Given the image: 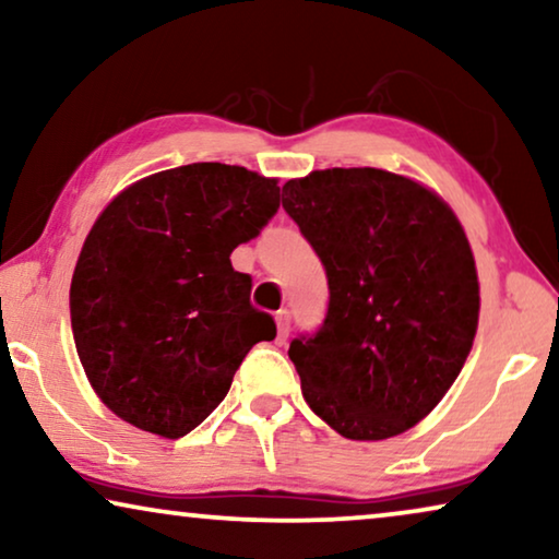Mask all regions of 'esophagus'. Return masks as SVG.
Returning a JSON list of instances; mask_svg holds the SVG:
<instances>
[{
  "label": "esophagus",
  "mask_w": 559,
  "mask_h": 559,
  "mask_svg": "<svg viewBox=\"0 0 559 559\" xmlns=\"http://www.w3.org/2000/svg\"><path fill=\"white\" fill-rule=\"evenodd\" d=\"M274 320H277V341L282 343L289 335V310H280Z\"/></svg>",
  "instance_id": "obj_1"
}]
</instances>
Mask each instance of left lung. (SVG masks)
Here are the masks:
<instances>
[{"label":"left lung","mask_w":559,"mask_h":559,"mask_svg":"<svg viewBox=\"0 0 559 559\" xmlns=\"http://www.w3.org/2000/svg\"><path fill=\"white\" fill-rule=\"evenodd\" d=\"M282 209L325 266L328 312L289 343L302 396L348 440L394 438L453 386L478 328V274L450 205L377 167L287 180Z\"/></svg>","instance_id":"left-lung-1"}]
</instances>
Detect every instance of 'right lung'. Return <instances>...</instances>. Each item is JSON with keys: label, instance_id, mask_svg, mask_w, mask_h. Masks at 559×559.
Instances as JSON below:
<instances>
[{"label": "right lung", "instance_id": "add662e5", "mask_svg": "<svg viewBox=\"0 0 559 559\" xmlns=\"http://www.w3.org/2000/svg\"><path fill=\"white\" fill-rule=\"evenodd\" d=\"M277 209V180L221 163L155 173L106 205L75 264L71 325L114 415L178 440L224 402L251 346L277 335L231 266Z\"/></svg>", "mask_w": 559, "mask_h": 559}]
</instances>
